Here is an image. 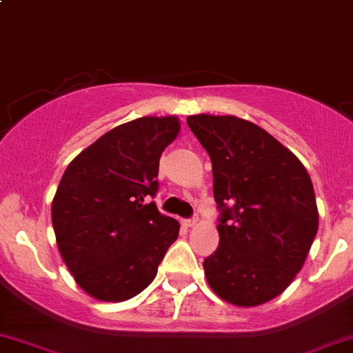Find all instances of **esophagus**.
<instances>
[{
    "mask_svg": "<svg viewBox=\"0 0 353 353\" xmlns=\"http://www.w3.org/2000/svg\"><path fill=\"white\" fill-rule=\"evenodd\" d=\"M196 222H198V217H191V219H186V221H184V225H188V228H193Z\"/></svg>",
    "mask_w": 353,
    "mask_h": 353,
    "instance_id": "esophagus-1",
    "label": "esophagus"
}]
</instances>
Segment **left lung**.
<instances>
[{"label": "left lung", "mask_w": 353, "mask_h": 353, "mask_svg": "<svg viewBox=\"0 0 353 353\" xmlns=\"http://www.w3.org/2000/svg\"><path fill=\"white\" fill-rule=\"evenodd\" d=\"M207 150L217 201V250L203 260L210 288L253 307L281 295L307 259L319 228L316 194L299 159L268 131L232 115H190Z\"/></svg>", "instance_id": "left-lung-1"}]
</instances>
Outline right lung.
Here are the masks:
<instances>
[{
	"instance_id": "obj_1",
	"label": "right lung",
	"mask_w": 353,
	"mask_h": 353,
	"mask_svg": "<svg viewBox=\"0 0 353 353\" xmlns=\"http://www.w3.org/2000/svg\"><path fill=\"white\" fill-rule=\"evenodd\" d=\"M176 117L117 125L79 153L51 205L57 245L75 283L103 302H124L155 279L179 222L155 201L162 152L176 139Z\"/></svg>"
}]
</instances>
